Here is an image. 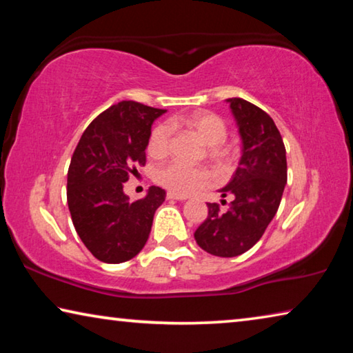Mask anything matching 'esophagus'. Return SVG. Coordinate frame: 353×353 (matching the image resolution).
I'll return each instance as SVG.
<instances>
[{"label":"esophagus","instance_id":"1","mask_svg":"<svg viewBox=\"0 0 353 353\" xmlns=\"http://www.w3.org/2000/svg\"><path fill=\"white\" fill-rule=\"evenodd\" d=\"M166 198H168V199H176V201H185V199H187V196H185V194H177V193H172V191H168V193H166Z\"/></svg>","mask_w":353,"mask_h":353}]
</instances>
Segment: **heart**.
I'll return each instance as SVG.
<instances>
[{"label": "heart", "mask_w": 353, "mask_h": 353, "mask_svg": "<svg viewBox=\"0 0 353 353\" xmlns=\"http://www.w3.org/2000/svg\"><path fill=\"white\" fill-rule=\"evenodd\" d=\"M172 126L183 128L193 132L198 139L210 146L208 152L216 162L224 163L230 157V151L223 141L227 137V124L216 113L208 110H198L188 115L174 118ZM171 146V126L168 123H159L154 126L148 140V152L155 159L168 154ZM155 181L162 187L171 190L172 193L190 194L198 188H202L210 181V174L204 168L188 166L182 162H170L155 172Z\"/></svg>", "instance_id": "1"}]
</instances>
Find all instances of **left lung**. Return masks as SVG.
<instances>
[{
    "instance_id": "8db88e82",
    "label": "left lung",
    "mask_w": 353,
    "mask_h": 353,
    "mask_svg": "<svg viewBox=\"0 0 353 353\" xmlns=\"http://www.w3.org/2000/svg\"><path fill=\"white\" fill-rule=\"evenodd\" d=\"M227 103L243 140L238 168L221 190L232 202L227 210L208 202L207 218L194 232L199 248L216 256L241 255L260 240L276 216L286 183V151L272 118L246 99Z\"/></svg>"
}]
</instances>
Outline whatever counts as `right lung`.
Returning <instances> with one entry per match:
<instances>
[{"mask_svg": "<svg viewBox=\"0 0 353 353\" xmlns=\"http://www.w3.org/2000/svg\"><path fill=\"white\" fill-rule=\"evenodd\" d=\"M163 109L121 101L83 130L71 157L67 201L77 235L94 259L123 263L145 248L154 213L165 190L151 187L143 199L129 202L123 183L145 166L149 134Z\"/></svg>", "mask_w": 353, "mask_h": 353, "instance_id": "obj_1", "label": "right lung"}]
</instances>
